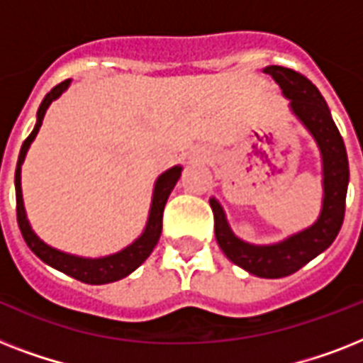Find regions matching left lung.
<instances>
[{
	"mask_svg": "<svg viewBox=\"0 0 363 363\" xmlns=\"http://www.w3.org/2000/svg\"><path fill=\"white\" fill-rule=\"evenodd\" d=\"M264 73L275 79L284 98L290 99V111L309 130L318 145L324 188L320 216L313 226L294 233L284 241L273 245H250L232 232L222 205L215 198H211L209 203L215 215L216 242L228 259L262 279H281L301 269L307 262L324 252L333 239L337 238L345 218L349 158L343 137L339 133L318 88L307 77L282 65H267Z\"/></svg>",
	"mask_w": 363,
	"mask_h": 363,
	"instance_id": "8db88e82",
	"label": "left lung"
}]
</instances>
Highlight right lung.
<instances>
[{
    "instance_id": "add662e5",
    "label": "right lung",
    "mask_w": 363,
    "mask_h": 363,
    "mask_svg": "<svg viewBox=\"0 0 363 363\" xmlns=\"http://www.w3.org/2000/svg\"><path fill=\"white\" fill-rule=\"evenodd\" d=\"M69 79L64 82H60L45 96V99L39 105L37 111V122L35 128L31 131L28 139L22 143L20 148L18 164H16V173H14V188H16V220H18L20 232L24 238L26 245L31 248V252L35 254L37 258H41L45 264H48L54 269L62 271L65 275L73 277L77 281L86 282V284H107V282L121 281L124 277H128L131 271H135L145 259L150 256V252L156 247L160 235H162V216H164V207L167 203L171 190L175 188L179 177H181L182 167L175 165L165 173L158 177V181L154 184L152 192V203H150V211H148V220L145 226V232L141 233V238H137L135 241L122 248L121 252L111 254V256H104V258H82V256H73V254L62 252L56 248L48 247L47 242H43L37 238L35 232L31 230L28 216H26L24 199H22V186H20V171H22V164H24L26 152L30 148L31 141L35 139L37 131L41 128L45 113H47L48 105L52 104L54 99H58L62 94L69 86Z\"/></svg>"
}]
</instances>
